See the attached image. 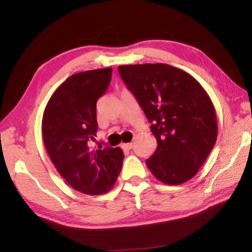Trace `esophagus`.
<instances>
[{
    "label": "esophagus",
    "mask_w": 252,
    "mask_h": 252,
    "mask_svg": "<svg viewBox=\"0 0 252 252\" xmlns=\"http://www.w3.org/2000/svg\"><path fill=\"white\" fill-rule=\"evenodd\" d=\"M132 147H133V143H125V144H122V148L123 149H126V150H131L132 149Z\"/></svg>",
    "instance_id": "esophagus-1"
}]
</instances>
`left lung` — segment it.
<instances>
[{
	"label": "left lung",
	"mask_w": 252,
	"mask_h": 252,
	"mask_svg": "<svg viewBox=\"0 0 252 252\" xmlns=\"http://www.w3.org/2000/svg\"><path fill=\"white\" fill-rule=\"evenodd\" d=\"M118 70L157 139V150L146 161L149 170L167 185L189 181L207 160L218 134L208 93L193 76L163 63Z\"/></svg>",
	"instance_id": "1"
}]
</instances>
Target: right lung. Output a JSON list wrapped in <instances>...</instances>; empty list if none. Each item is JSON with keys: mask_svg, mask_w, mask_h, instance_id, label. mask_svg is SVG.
<instances>
[{"mask_svg": "<svg viewBox=\"0 0 252 252\" xmlns=\"http://www.w3.org/2000/svg\"><path fill=\"white\" fill-rule=\"evenodd\" d=\"M112 67L81 72L51 96L42 120L46 151L63 179L80 192L97 195L114 186L123 162L120 148L93 149L96 101L111 82Z\"/></svg>", "mask_w": 252, "mask_h": 252, "instance_id": "right-lung-1", "label": "right lung"}]
</instances>
